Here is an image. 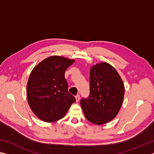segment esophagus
I'll list each match as a JSON object with an SVG mask.
<instances>
[{
    "label": "esophagus",
    "instance_id": "obj_1",
    "mask_svg": "<svg viewBox=\"0 0 154 154\" xmlns=\"http://www.w3.org/2000/svg\"><path fill=\"white\" fill-rule=\"evenodd\" d=\"M75 100H76V102H78L80 100V96L79 95H77L75 96Z\"/></svg>",
    "mask_w": 154,
    "mask_h": 154
}]
</instances>
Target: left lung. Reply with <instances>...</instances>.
<instances>
[{
    "mask_svg": "<svg viewBox=\"0 0 154 154\" xmlns=\"http://www.w3.org/2000/svg\"><path fill=\"white\" fill-rule=\"evenodd\" d=\"M89 81V97L81 99V108L88 121L103 125L115 118L121 109L124 84L116 69L106 62L92 66Z\"/></svg>",
    "mask_w": 154,
    "mask_h": 154,
    "instance_id": "8db88e82",
    "label": "left lung"
}]
</instances>
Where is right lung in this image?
I'll return each mask as SVG.
<instances>
[{"label":"right lung","mask_w":154,"mask_h":154,"mask_svg":"<svg viewBox=\"0 0 154 154\" xmlns=\"http://www.w3.org/2000/svg\"><path fill=\"white\" fill-rule=\"evenodd\" d=\"M75 59L62 56L47 57L32 69L26 85V97L30 108L38 119L55 122L64 117L74 96L68 92L65 72Z\"/></svg>","instance_id":"add662e5"}]
</instances>
